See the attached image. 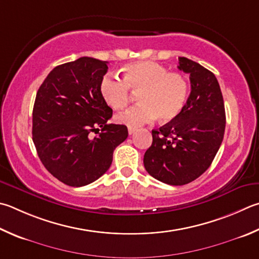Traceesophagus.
Listing matches in <instances>:
<instances>
[{
	"mask_svg": "<svg viewBox=\"0 0 259 259\" xmlns=\"http://www.w3.org/2000/svg\"><path fill=\"white\" fill-rule=\"evenodd\" d=\"M137 130L136 128H131V126H129L128 128V133H129V135H133V134H135V131Z\"/></svg>",
	"mask_w": 259,
	"mask_h": 259,
	"instance_id": "esophagus-1",
	"label": "esophagus"
}]
</instances>
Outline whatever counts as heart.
Listing matches in <instances>:
<instances>
[{
	"mask_svg": "<svg viewBox=\"0 0 259 259\" xmlns=\"http://www.w3.org/2000/svg\"><path fill=\"white\" fill-rule=\"evenodd\" d=\"M122 80L107 73L100 83L101 96L107 105L120 110L128 104L131 92L138 93L140 104L116 115V121L139 126L157 116L171 121L181 113L188 97V82L181 73L168 72L152 61H138L121 69Z\"/></svg>",
	"mask_w": 259,
	"mask_h": 259,
	"instance_id": "heart-1",
	"label": "heart"
}]
</instances>
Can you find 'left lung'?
<instances>
[{
    "instance_id": "obj_1",
    "label": "left lung",
    "mask_w": 259,
    "mask_h": 259,
    "mask_svg": "<svg viewBox=\"0 0 259 259\" xmlns=\"http://www.w3.org/2000/svg\"><path fill=\"white\" fill-rule=\"evenodd\" d=\"M178 68L189 73L190 95L176 119L152 131V146L144 155L146 171L171 186L187 185L207 170L225 130L223 96L214 73L187 58H179Z\"/></svg>"
}]
</instances>
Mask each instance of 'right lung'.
Instances as JSON below:
<instances>
[{
	"label": "right lung",
	"mask_w": 259,
	"mask_h": 259,
	"mask_svg": "<svg viewBox=\"0 0 259 259\" xmlns=\"http://www.w3.org/2000/svg\"><path fill=\"white\" fill-rule=\"evenodd\" d=\"M107 69L106 61L83 56L55 67L37 92L32 142L46 170L64 185L101 178L128 137L125 125L107 123L113 111L100 92ZM91 132L99 135L93 139Z\"/></svg>",
	"instance_id": "add662e5"
}]
</instances>
